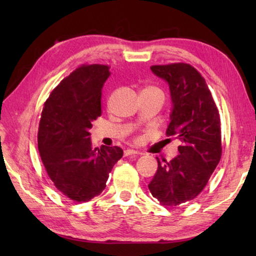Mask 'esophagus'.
Masks as SVG:
<instances>
[{"mask_svg":"<svg viewBox=\"0 0 256 256\" xmlns=\"http://www.w3.org/2000/svg\"><path fill=\"white\" fill-rule=\"evenodd\" d=\"M132 154H138V152L133 149H128L124 151V157H128V156H132Z\"/></svg>","mask_w":256,"mask_h":256,"instance_id":"34e87169","label":"esophagus"}]
</instances>
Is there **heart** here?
Here are the masks:
<instances>
[{
  "label": "heart",
  "instance_id": "heart-1",
  "mask_svg": "<svg viewBox=\"0 0 256 256\" xmlns=\"http://www.w3.org/2000/svg\"><path fill=\"white\" fill-rule=\"evenodd\" d=\"M148 90H159V89H157V88H154V86H146V88L144 89V92H148ZM160 92V90H159Z\"/></svg>",
  "mask_w": 256,
  "mask_h": 256
}]
</instances>
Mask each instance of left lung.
<instances>
[{
    "mask_svg": "<svg viewBox=\"0 0 256 256\" xmlns=\"http://www.w3.org/2000/svg\"><path fill=\"white\" fill-rule=\"evenodd\" d=\"M170 84L172 110L167 136L178 138L180 154L157 157L158 170L148 188L160 204L172 208L196 198L222 158L220 115L204 78L188 63L150 68Z\"/></svg>",
    "mask_w": 256,
    "mask_h": 256,
    "instance_id": "left-lung-1",
    "label": "left lung"
}]
</instances>
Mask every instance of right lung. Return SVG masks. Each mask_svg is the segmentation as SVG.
Segmentation results:
<instances>
[{
  "instance_id": "1",
  "label": "right lung",
  "mask_w": 256,
  "mask_h": 256,
  "mask_svg": "<svg viewBox=\"0 0 256 256\" xmlns=\"http://www.w3.org/2000/svg\"><path fill=\"white\" fill-rule=\"evenodd\" d=\"M110 66L84 64L55 86L42 107L38 149L47 175L63 196L88 202L100 194L120 146L92 148L89 130L102 115V89Z\"/></svg>"
}]
</instances>
